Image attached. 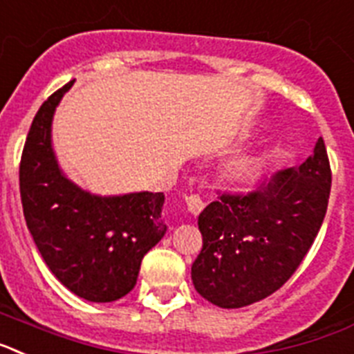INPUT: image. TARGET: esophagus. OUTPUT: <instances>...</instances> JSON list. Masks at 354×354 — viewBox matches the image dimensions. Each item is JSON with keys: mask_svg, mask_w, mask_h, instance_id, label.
Segmentation results:
<instances>
[{"mask_svg": "<svg viewBox=\"0 0 354 354\" xmlns=\"http://www.w3.org/2000/svg\"><path fill=\"white\" fill-rule=\"evenodd\" d=\"M185 203H187V208H189V212L192 215H199L203 208H205V203H203V199L199 198L198 194L185 196Z\"/></svg>", "mask_w": 354, "mask_h": 354, "instance_id": "34e87169", "label": "esophagus"}]
</instances>
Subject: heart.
I'll return each mask as SVG.
<instances>
[{"label": "heart", "instance_id": "b5f03b06", "mask_svg": "<svg viewBox=\"0 0 354 354\" xmlns=\"http://www.w3.org/2000/svg\"><path fill=\"white\" fill-rule=\"evenodd\" d=\"M262 160L254 155H242L230 160L224 167V178L232 183H248L260 173Z\"/></svg>", "mask_w": 354, "mask_h": 354}]
</instances>
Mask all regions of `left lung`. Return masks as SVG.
I'll return each mask as SVG.
<instances>
[{"label":"left lung","mask_w":354,"mask_h":354,"mask_svg":"<svg viewBox=\"0 0 354 354\" xmlns=\"http://www.w3.org/2000/svg\"><path fill=\"white\" fill-rule=\"evenodd\" d=\"M330 190V158L319 139L299 167L258 181L250 192H219L198 219L196 290L215 306L242 308L283 287L321 230Z\"/></svg>","instance_id":"8db88e82"}]
</instances>
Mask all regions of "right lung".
Listing matches in <instances>:
<instances>
[{"mask_svg": "<svg viewBox=\"0 0 354 354\" xmlns=\"http://www.w3.org/2000/svg\"><path fill=\"white\" fill-rule=\"evenodd\" d=\"M71 85L53 92L33 118L21 155V203L37 250L58 281L92 303H110L135 287L144 254L165 235L164 192L97 198L62 176L51 149V119Z\"/></svg>", "mask_w": 354, "mask_h": 354, "instance_id": "1", "label": "right lung"}]
</instances>
